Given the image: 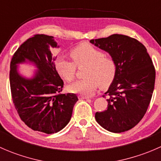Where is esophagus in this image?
<instances>
[{
    "label": "esophagus",
    "mask_w": 161,
    "mask_h": 161,
    "mask_svg": "<svg viewBox=\"0 0 161 161\" xmlns=\"http://www.w3.org/2000/svg\"><path fill=\"white\" fill-rule=\"evenodd\" d=\"M79 99H83V100H87V99H90V97H86V96H82L80 95L79 96Z\"/></svg>",
    "instance_id": "1"
}]
</instances>
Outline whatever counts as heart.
I'll return each mask as SVG.
<instances>
[{"mask_svg": "<svg viewBox=\"0 0 161 161\" xmlns=\"http://www.w3.org/2000/svg\"><path fill=\"white\" fill-rule=\"evenodd\" d=\"M70 53L74 62L65 57H61L56 62L57 71L63 79L71 82L75 76L76 65H86V78L69 85L68 89L70 92L92 95L100 85L104 88L114 79L117 70L115 61L111 57L103 54L101 50L88 43H83L71 50Z\"/></svg>", "mask_w": 161, "mask_h": 161, "instance_id": "obj_1", "label": "heart"}]
</instances>
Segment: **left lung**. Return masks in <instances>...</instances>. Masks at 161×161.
Listing matches in <instances>:
<instances>
[{
	"label": "left lung",
	"mask_w": 161,
	"mask_h": 161,
	"mask_svg": "<svg viewBox=\"0 0 161 161\" xmlns=\"http://www.w3.org/2000/svg\"><path fill=\"white\" fill-rule=\"evenodd\" d=\"M90 43L108 52L115 61L116 75L108 90V109L97 112L96 121L106 130L120 133L141 121L150 105L155 69L147 48L128 36L113 34Z\"/></svg>",
	"instance_id": "left-lung-1"
}]
</instances>
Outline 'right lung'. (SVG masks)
Masks as SVG:
<instances>
[{"instance_id":"right-lung-1","label":"right lung","mask_w":161,"mask_h":161,"mask_svg":"<svg viewBox=\"0 0 161 161\" xmlns=\"http://www.w3.org/2000/svg\"><path fill=\"white\" fill-rule=\"evenodd\" d=\"M50 47H59L51 36L37 34L24 42L10 64V86L15 109L22 121L34 131L53 134L70 121L76 94H61L64 82L55 68ZM31 63L37 69L32 77L18 72V64Z\"/></svg>"}]
</instances>
